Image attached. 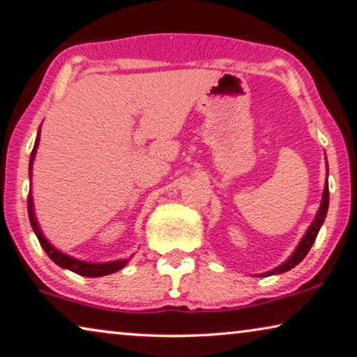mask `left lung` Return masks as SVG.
<instances>
[{"mask_svg":"<svg viewBox=\"0 0 357 357\" xmlns=\"http://www.w3.org/2000/svg\"><path fill=\"white\" fill-rule=\"evenodd\" d=\"M328 172V169H327ZM327 210H328V183H326V188H324V194H322V202H321V206H319V211L314 218V221L311 222L310 229L306 231L305 236L298 243V247L295 248V252L290 255V258L287 259V261L282 263L278 268L273 269V271H268V273L264 274H259L261 278H266V275H273V274H282V273H287V271H290L291 268H295V266L303 261V258L306 257L307 252H310L312 243H314L316 237H317V232L321 229L324 220H326L327 216Z\"/></svg>","mask_w":357,"mask_h":357,"instance_id":"left-lung-1","label":"left lung"}]
</instances>
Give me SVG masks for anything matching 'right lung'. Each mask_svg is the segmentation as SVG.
Here are the masks:
<instances>
[{"label": "right lung", "instance_id": "right-lung-1", "mask_svg": "<svg viewBox=\"0 0 357 357\" xmlns=\"http://www.w3.org/2000/svg\"><path fill=\"white\" fill-rule=\"evenodd\" d=\"M38 142H40V131H38V136H36L33 151H31V155H30V165H29L30 176H31V165H33V160H35V153H36V147H38ZM26 206H29L30 225H31V227H33V232L36 234V237H38L43 250H45L47 257H50L56 264H59L61 268H66L68 271H72V273L84 275V278H100V275H107V274L115 273V271L121 269L128 261H130V258H128V259H116V261H109V263H86V261H79V259H77V258L68 257V255L62 253L57 248L52 247L51 243L46 241L45 236H43V232H41L38 222H36V218H35L31 194H29Z\"/></svg>", "mask_w": 357, "mask_h": 357}]
</instances>
